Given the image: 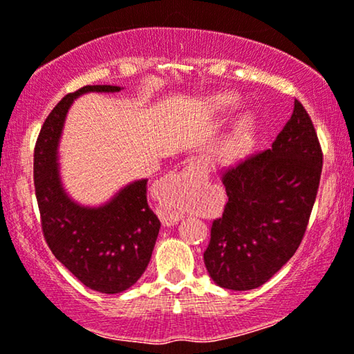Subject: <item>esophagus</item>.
I'll use <instances>...</instances> for the list:
<instances>
[{
  "label": "esophagus",
  "instance_id": "1",
  "mask_svg": "<svg viewBox=\"0 0 354 354\" xmlns=\"http://www.w3.org/2000/svg\"><path fill=\"white\" fill-rule=\"evenodd\" d=\"M207 180V166L205 162L201 161V159H195V161H192L188 166L185 167V171H183L180 176L177 177H167L164 183L166 185H174V183H183V182H195V183H205ZM161 219H162V224L164 225H172L174 222L178 221V216L176 214H171L169 211H162L161 214Z\"/></svg>",
  "mask_w": 354,
  "mask_h": 354
}]
</instances>
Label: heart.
Segmentation results:
<instances>
[{
    "label": "heart",
    "instance_id": "heart-1",
    "mask_svg": "<svg viewBox=\"0 0 354 354\" xmlns=\"http://www.w3.org/2000/svg\"><path fill=\"white\" fill-rule=\"evenodd\" d=\"M216 106L221 109H234L239 106V100L234 95H219L216 98ZM253 132H254V119L251 115H245L243 119L240 120V124L236 125V130L234 137L230 140L229 151L240 154L246 151V148L250 147L251 142H253Z\"/></svg>",
    "mask_w": 354,
    "mask_h": 354
}]
</instances>
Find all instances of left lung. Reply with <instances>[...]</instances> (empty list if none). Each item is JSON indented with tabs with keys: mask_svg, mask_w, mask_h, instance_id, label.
Instances as JSON below:
<instances>
[{
	"mask_svg": "<svg viewBox=\"0 0 354 354\" xmlns=\"http://www.w3.org/2000/svg\"><path fill=\"white\" fill-rule=\"evenodd\" d=\"M322 172L313 120L298 100L272 147L222 174L227 200L212 221L205 264L222 288H258L295 254L306 232Z\"/></svg>",
	"mask_w": 354,
	"mask_h": 354,
	"instance_id": "left-lung-1",
	"label": "left lung"
}]
</instances>
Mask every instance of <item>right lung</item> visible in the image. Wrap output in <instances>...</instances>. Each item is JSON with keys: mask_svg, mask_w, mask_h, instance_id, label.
Listing matches in <instances>:
<instances>
[{"mask_svg": "<svg viewBox=\"0 0 354 354\" xmlns=\"http://www.w3.org/2000/svg\"><path fill=\"white\" fill-rule=\"evenodd\" d=\"M120 86L86 85L66 95L48 115L33 153V180L41 230L51 253L85 287L100 293H120L147 269L161 222L148 206L147 178L135 180L103 206H80L64 192L57 166V145L72 101Z\"/></svg>", "mask_w": 354, "mask_h": 354, "instance_id": "obj_1", "label": "right lung"}]
</instances>
